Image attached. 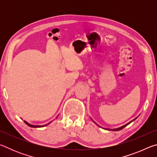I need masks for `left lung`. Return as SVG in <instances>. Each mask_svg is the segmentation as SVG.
Listing matches in <instances>:
<instances>
[{
    "label": "left lung",
    "mask_w": 157,
    "mask_h": 157,
    "mask_svg": "<svg viewBox=\"0 0 157 157\" xmlns=\"http://www.w3.org/2000/svg\"><path fill=\"white\" fill-rule=\"evenodd\" d=\"M137 118V117H136V118H135L134 119V120H132V121H130V122H129V123H127L126 124H124V125H123V126H121V127H118V128H115V129H109V128H104V129H107V130H111V131H119V130H121L122 129H123L124 128V127H125L126 126H127V125H128V124H129V123H132V122H133V121H135V120H136V119ZM94 123H95V122H94ZM95 124H97V125L98 126H99V125H98V124H97V123H95Z\"/></svg>",
    "instance_id": "left-lung-1"
}]
</instances>
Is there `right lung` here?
<instances>
[{
  "mask_svg": "<svg viewBox=\"0 0 157 157\" xmlns=\"http://www.w3.org/2000/svg\"><path fill=\"white\" fill-rule=\"evenodd\" d=\"M59 116V115H58ZM58 116H57V118L58 117ZM52 122V121H51ZM51 122H50V123H48V124H44V125H34V124H30V123H28V122H26L25 121H24V123L27 124V125H28L29 127H34V128H36V127H45V126H46V125H48V124H49L50 123H51Z\"/></svg>",
  "mask_w": 157,
  "mask_h": 157,
  "instance_id": "add662e5",
  "label": "right lung"
}]
</instances>
